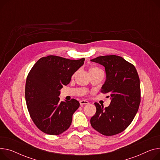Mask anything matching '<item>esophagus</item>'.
<instances>
[{
    "instance_id": "1",
    "label": "esophagus",
    "mask_w": 160,
    "mask_h": 160,
    "mask_svg": "<svg viewBox=\"0 0 160 160\" xmlns=\"http://www.w3.org/2000/svg\"><path fill=\"white\" fill-rule=\"evenodd\" d=\"M80 105H86V104H88L89 103V102L87 101V100H80Z\"/></svg>"
}]
</instances>
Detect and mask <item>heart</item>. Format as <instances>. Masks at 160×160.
Wrapping results in <instances>:
<instances>
[{
    "label": "heart",
    "instance_id": "obj_1",
    "mask_svg": "<svg viewBox=\"0 0 160 160\" xmlns=\"http://www.w3.org/2000/svg\"><path fill=\"white\" fill-rule=\"evenodd\" d=\"M99 69V68H97V67H92V68H91L90 69V70H92V69Z\"/></svg>",
    "mask_w": 160,
    "mask_h": 160
}]
</instances>
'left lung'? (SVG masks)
I'll use <instances>...</instances> for the list:
<instances>
[{"label": "left lung", "instance_id": "1", "mask_svg": "<svg viewBox=\"0 0 160 160\" xmlns=\"http://www.w3.org/2000/svg\"><path fill=\"white\" fill-rule=\"evenodd\" d=\"M103 66L106 80L101 89L111 97L110 105L103 108L95 102L97 112L91 118L93 129L105 136L125 130L132 122L141 102L140 78L131 63L116 55L98 57L91 60Z\"/></svg>", "mask_w": 160, "mask_h": 160}]
</instances>
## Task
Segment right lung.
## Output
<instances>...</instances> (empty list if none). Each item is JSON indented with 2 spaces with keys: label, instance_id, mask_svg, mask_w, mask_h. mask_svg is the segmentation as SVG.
<instances>
[{
  "label": "right lung",
  "instance_id": "add662e5",
  "mask_svg": "<svg viewBox=\"0 0 160 160\" xmlns=\"http://www.w3.org/2000/svg\"><path fill=\"white\" fill-rule=\"evenodd\" d=\"M84 60L49 55L40 58L29 72L25 86L26 105L31 120L41 131L59 135L70 127L80 103L73 98L60 102L58 96Z\"/></svg>",
  "mask_w": 160,
  "mask_h": 160
}]
</instances>
